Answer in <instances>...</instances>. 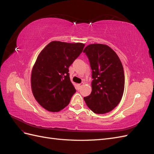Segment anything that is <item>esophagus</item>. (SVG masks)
<instances>
[{
	"mask_svg": "<svg viewBox=\"0 0 154 154\" xmlns=\"http://www.w3.org/2000/svg\"><path fill=\"white\" fill-rule=\"evenodd\" d=\"M83 85V82H82L81 83H80V84H78V87L79 89H80V88L82 87Z\"/></svg>",
	"mask_w": 154,
	"mask_h": 154,
	"instance_id": "obj_1",
	"label": "esophagus"
}]
</instances>
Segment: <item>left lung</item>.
Listing matches in <instances>:
<instances>
[{
	"instance_id": "1",
	"label": "left lung",
	"mask_w": 154,
	"mask_h": 154,
	"mask_svg": "<svg viewBox=\"0 0 154 154\" xmlns=\"http://www.w3.org/2000/svg\"><path fill=\"white\" fill-rule=\"evenodd\" d=\"M83 52L89 61L93 79L91 94L83 99L93 112H109L119 104L123 94V65L117 54L106 45H88Z\"/></svg>"
}]
</instances>
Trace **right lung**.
Listing matches in <instances>:
<instances>
[{
	"mask_svg": "<svg viewBox=\"0 0 154 154\" xmlns=\"http://www.w3.org/2000/svg\"><path fill=\"white\" fill-rule=\"evenodd\" d=\"M85 44L53 41L39 54L31 73L35 98L45 109L58 112L67 106L76 89L69 67L82 53Z\"/></svg>",
	"mask_w": 154,
	"mask_h": 154,
	"instance_id": "obj_1",
	"label": "right lung"
}]
</instances>
